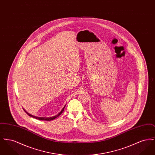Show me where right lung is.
Instances as JSON below:
<instances>
[{"mask_svg": "<svg viewBox=\"0 0 155 155\" xmlns=\"http://www.w3.org/2000/svg\"><path fill=\"white\" fill-rule=\"evenodd\" d=\"M65 106H66V105L63 107V108L61 109V110L60 111V113H59L57 115H56V116H53V117H37V116H33V115H31V114H30V113H28L27 111H26L24 109V111H25V113L28 115V116H30V117H34V118H36V119H38V120H46V121H51V120H54V119H55L56 118H57L58 117H59V116L63 113V111L64 110V108H65Z\"/></svg>", "mask_w": 155, "mask_h": 155, "instance_id": "obj_1", "label": "right lung"}]
</instances>
